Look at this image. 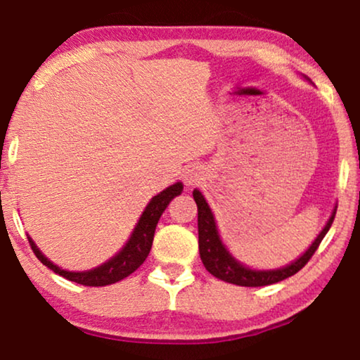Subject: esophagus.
<instances>
[{
  "label": "esophagus",
  "mask_w": 360,
  "mask_h": 360,
  "mask_svg": "<svg viewBox=\"0 0 360 360\" xmlns=\"http://www.w3.org/2000/svg\"><path fill=\"white\" fill-rule=\"evenodd\" d=\"M204 179V169L201 166H189L188 169L184 171V183L186 186H189V188H193V186H198L201 184Z\"/></svg>",
  "instance_id": "34e87169"
}]
</instances>
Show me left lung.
Segmentation results:
<instances>
[{"instance_id": "left-lung-1", "label": "left lung", "mask_w": 360, "mask_h": 360, "mask_svg": "<svg viewBox=\"0 0 360 360\" xmlns=\"http://www.w3.org/2000/svg\"><path fill=\"white\" fill-rule=\"evenodd\" d=\"M306 79L311 83V79ZM193 198L195 204H198L199 256H201L204 267L212 276H216L217 279L231 282V284L236 285H243V288H261V285L276 284V282L288 279V277L294 276L295 272L301 271L309 262V259L312 257V254L317 251V248H319L321 240L324 239L327 231L330 229L332 221L335 217V211H338V206H334L326 226L322 227L317 238L312 240V244L297 259H294V261H290L282 267H276V269H254V267H249L238 261L231 254L229 249H227V245L222 243L219 229L216 226V219H214V214L201 191L194 189Z\"/></svg>"}]
</instances>
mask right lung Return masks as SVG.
<instances>
[{
  "mask_svg": "<svg viewBox=\"0 0 360 360\" xmlns=\"http://www.w3.org/2000/svg\"><path fill=\"white\" fill-rule=\"evenodd\" d=\"M184 186L181 181L171 184L169 188L151 198V201L148 202V206L144 207L143 214L136 222L133 233H131L129 239L126 240V244L120 249V252L115 254L111 259H108L106 262L99 264V266L93 267V269L88 271H68L63 269L54 264L53 261L44 256L43 252L39 251V248L36 243L28 236L30 245L36 254V257L39 259L48 269L56 272L65 279L71 282H78L81 285H89V288H99V285H109L115 284V282L124 279L129 274L138 269V267L146 261L149 251H151L153 239H154V231H156L159 217L162 216L165 209L169 206V202L176 195L183 193Z\"/></svg>",
  "mask_w": 360,
  "mask_h": 360,
  "instance_id": "1",
  "label": "right lung"
}]
</instances>
